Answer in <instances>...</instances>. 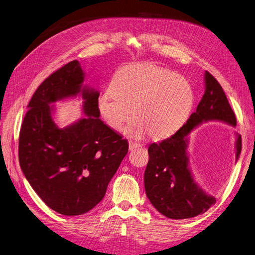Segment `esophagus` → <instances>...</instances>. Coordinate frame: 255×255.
<instances>
[{"label": "esophagus", "mask_w": 255, "mask_h": 255, "mask_svg": "<svg viewBox=\"0 0 255 255\" xmlns=\"http://www.w3.org/2000/svg\"><path fill=\"white\" fill-rule=\"evenodd\" d=\"M140 146H142V145L136 143V142H132V140H130V142H129V150H130V151H131V150H134V149L140 147Z\"/></svg>", "instance_id": "1"}]
</instances>
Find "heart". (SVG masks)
<instances>
[{
	"instance_id": "1",
	"label": "heart",
	"mask_w": 255,
	"mask_h": 255,
	"mask_svg": "<svg viewBox=\"0 0 255 255\" xmlns=\"http://www.w3.org/2000/svg\"><path fill=\"white\" fill-rule=\"evenodd\" d=\"M97 101L106 124L120 131L134 118L127 133L162 138L180 128L192 111L195 94L190 82L167 68L152 64L128 65L120 68L111 84Z\"/></svg>"
}]
</instances>
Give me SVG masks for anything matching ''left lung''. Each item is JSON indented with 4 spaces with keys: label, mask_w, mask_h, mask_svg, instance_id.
Wrapping results in <instances>:
<instances>
[{
    "label": "left lung",
    "mask_w": 255,
    "mask_h": 255,
    "mask_svg": "<svg viewBox=\"0 0 255 255\" xmlns=\"http://www.w3.org/2000/svg\"><path fill=\"white\" fill-rule=\"evenodd\" d=\"M221 121L235 127L237 119L227 97L212 74L205 71V93L187 123L159 143L150 144L149 161L144 174L146 195L154 208L172 220L203 214L215 204L196 184L188 157V135L204 122ZM237 161L242 151V137L237 135Z\"/></svg>",
    "instance_id": "1"
}]
</instances>
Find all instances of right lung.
Listing matches in <instances>:
<instances>
[{
  "label": "right lung",
  "instance_id": "add662e5",
  "mask_svg": "<svg viewBox=\"0 0 255 255\" xmlns=\"http://www.w3.org/2000/svg\"><path fill=\"white\" fill-rule=\"evenodd\" d=\"M85 73L72 61L49 75L28 104L18 139L22 171L42 201L63 215L96 207L128 152V142L101 121L98 90L84 86ZM78 94L86 117L60 128L51 103Z\"/></svg>",
  "mask_w": 255,
  "mask_h": 255
}]
</instances>
